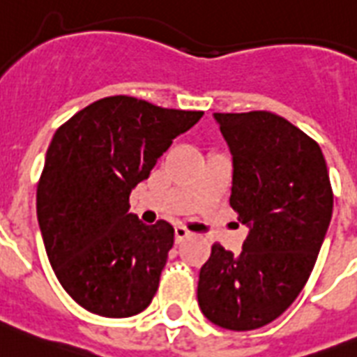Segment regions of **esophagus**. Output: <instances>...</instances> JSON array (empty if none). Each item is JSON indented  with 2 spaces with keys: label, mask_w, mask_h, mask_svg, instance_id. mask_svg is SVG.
<instances>
[{
  "label": "esophagus",
  "mask_w": 357,
  "mask_h": 357,
  "mask_svg": "<svg viewBox=\"0 0 357 357\" xmlns=\"http://www.w3.org/2000/svg\"><path fill=\"white\" fill-rule=\"evenodd\" d=\"M188 237H190V231H188L185 228H182V226H176V228H175V243L181 244L182 241H184V238H188Z\"/></svg>",
  "instance_id": "1"
}]
</instances>
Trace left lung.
<instances>
[{"instance_id": "left-lung-1", "label": "left lung", "mask_w": 357, "mask_h": 357, "mask_svg": "<svg viewBox=\"0 0 357 357\" xmlns=\"http://www.w3.org/2000/svg\"><path fill=\"white\" fill-rule=\"evenodd\" d=\"M234 157L229 206L250 228L243 252L215 243L200 268L202 314L228 331L278 319L310 278L332 219L319 144L270 111L215 113Z\"/></svg>"}]
</instances>
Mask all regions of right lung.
<instances>
[{"label":"right lung","mask_w":357,"mask_h":357,"mask_svg":"<svg viewBox=\"0 0 357 357\" xmlns=\"http://www.w3.org/2000/svg\"><path fill=\"white\" fill-rule=\"evenodd\" d=\"M202 114L119 94L54 132L38 182V222L56 278L85 310L131 317L157 294L175 231L166 220L142 225L129 213V195Z\"/></svg>","instance_id":"1"}]
</instances>
